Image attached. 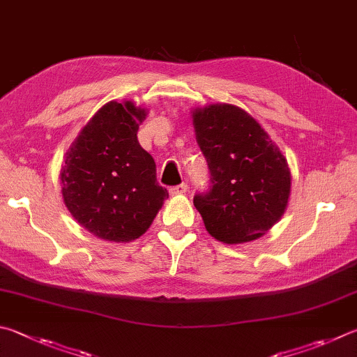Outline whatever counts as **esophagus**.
Instances as JSON below:
<instances>
[{
	"mask_svg": "<svg viewBox=\"0 0 357 357\" xmlns=\"http://www.w3.org/2000/svg\"><path fill=\"white\" fill-rule=\"evenodd\" d=\"M187 189H189V187H187L185 183L179 184V185H174L170 189V195H183V193L187 192Z\"/></svg>",
	"mask_w": 357,
	"mask_h": 357,
	"instance_id": "1",
	"label": "esophagus"
}]
</instances>
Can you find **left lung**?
I'll return each instance as SVG.
<instances>
[{
  "instance_id": "obj_1",
  "label": "left lung",
  "mask_w": 357,
  "mask_h": 357,
  "mask_svg": "<svg viewBox=\"0 0 357 357\" xmlns=\"http://www.w3.org/2000/svg\"><path fill=\"white\" fill-rule=\"evenodd\" d=\"M192 119L212 176L211 190L193 198L206 231L228 245L256 241L287 209V159L265 129L234 105L197 107Z\"/></svg>"
}]
</instances>
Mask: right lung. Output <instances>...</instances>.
<instances>
[{
  "instance_id": "1",
  "label": "right lung",
  "mask_w": 357,
  "mask_h": 357,
  "mask_svg": "<svg viewBox=\"0 0 357 357\" xmlns=\"http://www.w3.org/2000/svg\"><path fill=\"white\" fill-rule=\"evenodd\" d=\"M148 109L109 101L81 129L63 158L61 192L68 212L90 234L126 243L145 234L168 198L137 131Z\"/></svg>"
}]
</instances>
